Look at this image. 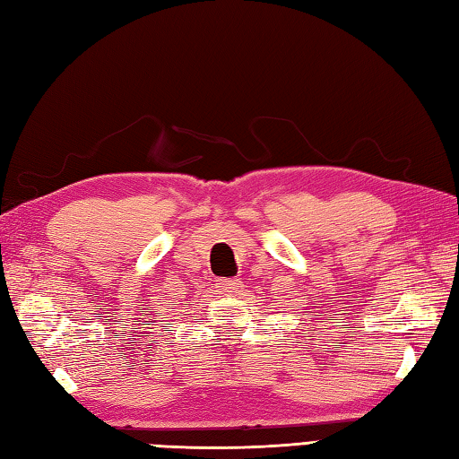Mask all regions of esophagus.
Returning a JSON list of instances; mask_svg holds the SVG:
<instances>
[{
	"instance_id": "34e87169",
	"label": "esophagus",
	"mask_w": 459,
	"mask_h": 459,
	"mask_svg": "<svg viewBox=\"0 0 459 459\" xmlns=\"http://www.w3.org/2000/svg\"><path fill=\"white\" fill-rule=\"evenodd\" d=\"M215 288H218L223 293H239V291H244V283H241L236 278H233V280L231 278L230 280H218Z\"/></svg>"
}]
</instances>
